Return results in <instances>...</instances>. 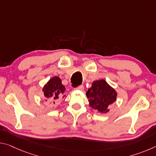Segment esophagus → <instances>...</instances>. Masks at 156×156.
<instances>
[{"label":"esophagus","instance_id":"34e87169","mask_svg":"<svg viewBox=\"0 0 156 156\" xmlns=\"http://www.w3.org/2000/svg\"><path fill=\"white\" fill-rule=\"evenodd\" d=\"M75 89H78V90H83L84 87H83V85H80V86L77 87H76Z\"/></svg>","mask_w":156,"mask_h":156}]
</instances>
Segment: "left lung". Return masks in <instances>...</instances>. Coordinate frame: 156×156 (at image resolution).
I'll list each match as a JSON object with an SVG mask.
<instances>
[{
    "label": "left lung",
    "instance_id": "1",
    "mask_svg": "<svg viewBox=\"0 0 156 156\" xmlns=\"http://www.w3.org/2000/svg\"><path fill=\"white\" fill-rule=\"evenodd\" d=\"M89 106L99 112H108V106L115 102L117 93L104 80L94 81L91 88L87 91Z\"/></svg>",
    "mask_w": 156,
    "mask_h": 156
}]
</instances>
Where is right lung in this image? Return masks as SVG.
I'll return each mask as SVG.
<instances>
[{"mask_svg": "<svg viewBox=\"0 0 156 156\" xmlns=\"http://www.w3.org/2000/svg\"><path fill=\"white\" fill-rule=\"evenodd\" d=\"M43 91L44 92V96L47 98L52 99L56 101V100L58 99L60 96L64 94L65 87L63 84H62L60 78L56 76V77L50 79L48 83L44 86ZM51 97H52V99L51 98ZM55 101L54 102V104Z\"/></svg>", "mask_w": 156, "mask_h": 156, "instance_id": "1", "label": "right lung"}]
</instances>
